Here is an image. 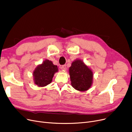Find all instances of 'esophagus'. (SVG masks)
<instances>
[{
  "instance_id": "1",
  "label": "esophagus",
  "mask_w": 132,
  "mask_h": 132,
  "mask_svg": "<svg viewBox=\"0 0 132 132\" xmlns=\"http://www.w3.org/2000/svg\"><path fill=\"white\" fill-rule=\"evenodd\" d=\"M61 69L63 71H66L67 70V67H66V65H62L61 67Z\"/></svg>"
}]
</instances>
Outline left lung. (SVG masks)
Returning a JSON list of instances; mask_svg holds the SVG:
<instances>
[{
  "instance_id": "left-lung-1",
  "label": "left lung",
  "mask_w": 132,
  "mask_h": 132,
  "mask_svg": "<svg viewBox=\"0 0 132 132\" xmlns=\"http://www.w3.org/2000/svg\"><path fill=\"white\" fill-rule=\"evenodd\" d=\"M71 86L79 91H86L91 87L93 83L92 70L79 59L71 63L69 69Z\"/></svg>"
}]
</instances>
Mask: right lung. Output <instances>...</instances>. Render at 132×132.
Masks as SVG:
<instances>
[{
    "label": "right lung",
    "mask_w": 132,
    "mask_h": 132,
    "mask_svg": "<svg viewBox=\"0 0 132 132\" xmlns=\"http://www.w3.org/2000/svg\"><path fill=\"white\" fill-rule=\"evenodd\" d=\"M57 65L51 61L46 60L37 65L33 72L34 83L39 87H45L51 83L54 74L58 72Z\"/></svg>",
    "instance_id": "add662e5"
}]
</instances>
